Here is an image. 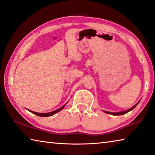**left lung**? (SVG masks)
Masks as SVG:
<instances>
[{
  "label": "left lung",
  "instance_id": "left-lung-1",
  "mask_svg": "<svg viewBox=\"0 0 155 155\" xmlns=\"http://www.w3.org/2000/svg\"><path fill=\"white\" fill-rule=\"evenodd\" d=\"M140 103V101L138 102V103L135 104V105L133 106V107H131L130 109H128V110H126V111H121V112H117V113H113V112H109V111H104V112H105L106 114H111V115H123V114H127V113L129 112L130 111H131V110H133V109L135 108V107L137 105L138 103Z\"/></svg>",
  "mask_w": 155,
  "mask_h": 155
}]
</instances>
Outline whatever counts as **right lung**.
<instances>
[{"label":"right lung","mask_w":155,"mask_h":155,"mask_svg":"<svg viewBox=\"0 0 155 155\" xmlns=\"http://www.w3.org/2000/svg\"><path fill=\"white\" fill-rule=\"evenodd\" d=\"M65 104H64V105L62 106L61 107H60L59 109L55 110V111H52V112H49V113H37V112H35V111H31V110H28V111H29L31 113H33V114H34L38 115V116H40V117H48V116H51V115L55 114H57V112H59V111H61V110L65 106Z\"/></svg>","instance_id":"1"}]
</instances>
